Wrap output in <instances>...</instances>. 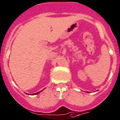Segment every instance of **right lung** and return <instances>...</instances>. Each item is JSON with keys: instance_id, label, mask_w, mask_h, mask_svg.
<instances>
[{"instance_id": "obj_1", "label": "right lung", "mask_w": 120, "mask_h": 120, "mask_svg": "<svg viewBox=\"0 0 120 120\" xmlns=\"http://www.w3.org/2000/svg\"><path fill=\"white\" fill-rule=\"evenodd\" d=\"M39 92L35 93V94H33V95H38V94H39V93H40V92Z\"/></svg>"}]
</instances>
